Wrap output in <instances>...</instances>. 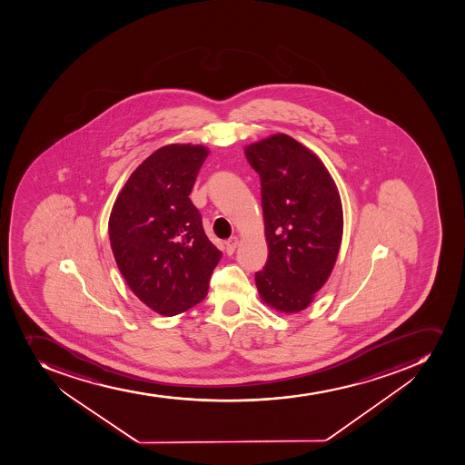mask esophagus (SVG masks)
Returning a JSON list of instances; mask_svg holds the SVG:
<instances>
[{
	"label": "esophagus",
	"instance_id": "esophagus-1",
	"mask_svg": "<svg viewBox=\"0 0 465 465\" xmlns=\"http://www.w3.org/2000/svg\"><path fill=\"white\" fill-rule=\"evenodd\" d=\"M236 247H238V238L236 236H232L231 239H227L226 241V252L231 256V254H233L234 250H236Z\"/></svg>",
	"mask_w": 465,
	"mask_h": 465
}]
</instances>
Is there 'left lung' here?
Wrapping results in <instances>:
<instances>
[{"label":"left lung","instance_id":"8db88e82","mask_svg":"<svg viewBox=\"0 0 465 465\" xmlns=\"http://www.w3.org/2000/svg\"><path fill=\"white\" fill-rule=\"evenodd\" d=\"M262 183L269 256L256 272L260 299L280 312H302L332 272L341 247L342 205L323 162L278 133L245 146Z\"/></svg>","mask_w":465,"mask_h":465}]
</instances>
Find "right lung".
Here are the masks:
<instances>
[{"label":"right lung","instance_id":"1","mask_svg":"<svg viewBox=\"0 0 465 465\" xmlns=\"http://www.w3.org/2000/svg\"><path fill=\"white\" fill-rule=\"evenodd\" d=\"M209 150L172 143L133 172L109 217L112 252L133 293L158 314H181L208 294L222 252L190 193Z\"/></svg>","mask_w":465,"mask_h":465}]
</instances>
